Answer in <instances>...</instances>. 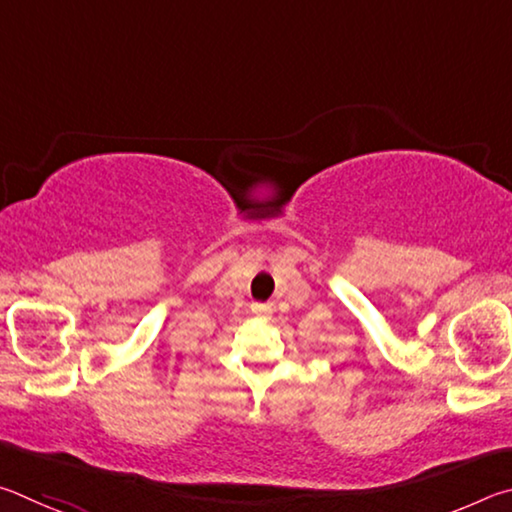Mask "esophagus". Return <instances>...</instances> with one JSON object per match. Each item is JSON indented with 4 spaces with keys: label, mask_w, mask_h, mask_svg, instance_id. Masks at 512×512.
<instances>
[{
    "label": "esophagus",
    "mask_w": 512,
    "mask_h": 512,
    "mask_svg": "<svg viewBox=\"0 0 512 512\" xmlns=\"http://www.w3.org/2000/svg\"><path fill=\"white\" fill-rule=\"evenodd\" d=\"M253 314L259 318H268L273 314V307L268 302H253Z\"/></svg>",
    "instance_id": "esophagus-1"
}]
</instances>
